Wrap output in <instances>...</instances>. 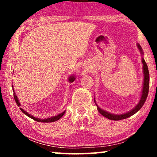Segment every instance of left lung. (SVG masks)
<instances>
[{
	"label": "left lung",
	"instance_id": "left-lung-1",
	"mask_svg": "<svg viewBox=\"0 0 157 157\" xmlns=\"http://www.w3.org/2000/svg\"><path fill=\"white\" fill-rule=\"evenodd\" d=\"M137 47L139 50H140V52L141 55H143V52L142 48L140 47L139 44H137ZM142 63H143V89H142V92H141V95H140V100L138 104L136 105V107L134 109H132V110L129 111H127V113H124L123 114H113L111 113L108 111H105L102 109L98 107V105L95 102V100L94 99V102L95 105L97 106L98 111H99L100 114H102L103 116L106 117V118L108 119H110V120L113 121H119V120H123V119H125L127 118H129V117L132 116L134 115V113H136L137 111H139L141 107L144 105L146 99H147V95H148V91H149V85H150V74H149V71L147 68V65L146 62H145V59L143 57H142Z\"/></svg>",
	"mask_w": 157,
	"mask_h": 157
}]
</instances>
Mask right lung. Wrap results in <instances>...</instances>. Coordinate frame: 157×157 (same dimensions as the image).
<instances>
[{
	"label": "right lung",
	"mask_w": 157,
	"mask_h": 157,
	"mask_svg": "<svg viewBox=\"0 0 157 157\" xmlns=\"http://www.w3.org/2000/svg\"><path fill=\"white\" fill-rule=\"evenodd\" d=\"M75 75H71V76H70V77H69V78H68V82H71V83H72V82H74V80H75ZM12 89H13V92H14V100H15V102H16V103H17V105L18 106V107H21V104H20L19 100H18V98H17V95H16V94H15L14 90V88H13V84H12ZM20 109H21V111H22V112H23V113L25 114V115L27 116L30 117V118L33 119V120L36 121H37V122H41V123H52V122L57 121L59 120V119H60L61 118H62V117L63 116V114H64L65 111H63L62 113H59V114H58V115H57V116H52V117H50V118H48L42 119V118H36V117H34V116H32L31 114L28 113L27 112V111H25V110H23V109L21 108V107H20Z\"/></svg>",
	"instance_id": "right-lung-1"
}]
</instances>
